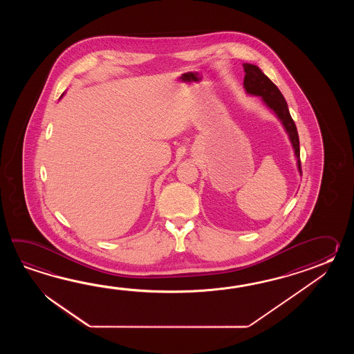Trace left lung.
I'll return each instance as SVG.
<instances>
[{
  "instance_id": "left-lung-1",
  "label": "left lung",
  "mask_w": 354,
  "mask_h": 354,
  "mask_svg": "<svg viewBox=\"0 0 354 354\" xmlns=\"http://www.w3.org/2000/svg\"><path fill=\"white\" fill-rule=\"evenodd\" d=\"M244 67V83L243 87L245 90V93L249 96H257L261 97L263 105L272 113L276 115L279 122L286 131L287 136L290 139V143L292 145L294 149L295 158H296V166L297 171L301 174L300 163V142H299V134L297 129L295 125L294 120L288 111L286 100L281 91L277 88V86L272 82L271 80L264 75L262 69L257 67L256 64L250 63H243Z\"/></svg>"
}]
</instances>
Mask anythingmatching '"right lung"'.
Instances as JSON below:
<instances>
[{
	"mask_svg": "<svg viewBox=\"0 0 354 354\" xmlns=\"http://www.w3.org/2000/svg\"><path fill=\"white\" fill-rule=\"evenodd\" d=\"M63 96H64V93H63V95H62V96H60V97H63Z\"/></svg>",
	"mask_w": 354,
	"mask_h": 354,
	"instance_id": "right-lung-1",
	"label": "right lung"
}]
</instances>
